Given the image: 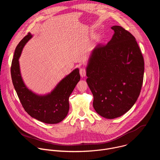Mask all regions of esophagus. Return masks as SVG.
Instances as JSON below:
<instances>
[{
  "label": "esophagus",
  "mask_w": 160,
  "mask_h": 160,
  "mask_svg": "<svg viewBox=\"0 0 160 160\" xmlns=\"http://www.w3.org/2000/svg\"><path fill=\"white\" fill-rule=\"evenodd\" d=\"M80 74L81 75L82 77H85V75H86V70L85 68H82L80 69Z\"/></svg>",
  "instance_id": "esophagus-1"
}]
</instances>
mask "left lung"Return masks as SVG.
Listing matches in <instances>:
<instances>
[{
    "label": "left lung",
    "mask_w": 160,
    "mask_h": 160,
    "mask_svg": "<svg viewBox=\"0 0 160 160\" xmlns=\"http://www.w3.org/2000/svg\"><path fill=\"white\" fill-rule=\"evenodd\" d=\"M106 45L98 44L88 61L87 83L94 96L93 107L101 117L124 115L139 96L144 62L135 37L120 26Z\"/></svg>",
    "instance_id": "left-lung-1"
}]
</instances>
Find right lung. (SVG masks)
<instances>
[{
    "label": "right lung",
    "mask_w": 160,
    "mask_h": 160,
    "mask_svg": "<svg viewBox=\"0 0 160 160\" xmlns=\"http://www.w3.org/2000/svg\"><path fill=\"white\" fill-rule=\"evenodd\" d=\"M32 37L30 33L22 38L15 49L11 68L14 87L26 112L32 118L48 124L58 123L69 111V97L80 80L78 68L62 79L51 92L38 95L30 90L22 80L19 58L27 42Z\"/></svg>",
    "instance_id": "right-lung-1"
}]
</instances>
